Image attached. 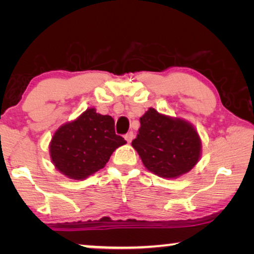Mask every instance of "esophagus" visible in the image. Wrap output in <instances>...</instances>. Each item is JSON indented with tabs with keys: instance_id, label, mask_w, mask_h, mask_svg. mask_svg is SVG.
Instances as JSON below:
<instances>
[{
	"instance_id": "esophagus-1",
	"label": "esophagus",
	"mask_w": 254,
	"mask_h": 254,
	"mask_svg": "<svg viewBox=\"0 0 254 254\" xmlns=\"http://www.w3.org/2000/svg\"><path fill=\"white\" fill-rule=\"evenodd\" d=\"M133 138H134V133H133V131H128V133L125 135V140H126L128 143H130Z\"/></svg>"
}]
</instances>
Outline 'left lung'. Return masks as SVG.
Here are the masks:
<instances>
[{
    "instance_id": "left-lung-1",
    "label": "left lung",
    "mask_w": 254,
    "mask_h": 254,
    "mask_svg": "<svg viewBox=\"0 0 254 254\" xmlns=\"http://www.w3.org/2000/svg\"><path fill=\"white\" fill-rule=\"evenodd\" d=\"M140 124L131 145L149 171L163 178H176L199 161L201 141L190 124L163 116L155 109H149Z\"/></svg>"
}]
</instances>
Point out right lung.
<instances>
[{"mask_svg": "<svg viewBox=\"0 0 254 254\" xmlns=\"http://www.w3.org/2000/svg\"><path fill=\"white\" fill-rule=\"evenodd\" d=\"M125 143V138L116 134L112 117L89 109L55 131L50 145L51 158L64 176L84 179L103 169L112 152Z\"/></svg>", "mask_w": 254, "mask_h": 254, "instance_id": "1", "label": "right lung"}]
</instances>
